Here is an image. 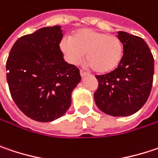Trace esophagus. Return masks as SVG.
Returning <instances> with one entry per match:
<instances>
[{
  "label": "esophagus",
  "instance_id": "esophagus-1",
  "mask_svg": "<svg viewBox=\"0 0 158 158\" xmlns=\"http://www.w3.org/2000/svg\"><path fill=\"white\" fill-rule=\"evenodd\" d=\"M80 74H81L82 77H85V76H87V75H88V73H86V72H85V71H83V70L80 71Z\"/></svg>",
  "mask_w": 158,
  "mask_h": 158
}]
</instances>
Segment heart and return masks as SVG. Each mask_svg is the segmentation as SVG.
<instances>
[{
	"mask_svg": "<svg viewBox=\"0 0 158 158\" xmlns=\"http://www.w3.org/2000/svg\"><path fill=\"white\" fill-rule=\"evenodd\" d=\"M60 49L65 59L73 64L80 62L86 53L88 65L99 73L113 71L123 56V45L118 37L93 28H81L72 38L64 37Z\"/></svg>",
	"mask_w": 158,
	"mask_h": 158,
	"instance_id": "obj_1",
	"label": "heart"
}]
</instances>
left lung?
Wrapping results in <instances>:
<instances>
[{"mask_svg": "<svg viewBox=\"0 0 158 158\" xmlns=\"http://www.w3.org/2000/svg\"><path fill=\"white\" fill-rule=\"evenodd\" d=\"M123 45V56L110 73L96 75L98 89L96 105L102 112L114 117L136 113L150 94L154 75V58L148 44L139 37L118 31Z\"/></svg>", "mask_w": 158, "mask_h": 158, "instance_id": "8db88e82", "label": "left lung"}]
</instances>
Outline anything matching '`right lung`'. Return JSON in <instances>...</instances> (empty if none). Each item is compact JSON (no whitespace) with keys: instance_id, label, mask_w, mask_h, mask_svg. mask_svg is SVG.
I'll list each match as a JSON object with an SVG mask.
<instances>
[{"instance_id":"add662e5","label":"right lung","mask_w":158,"mask_h":158,"mask_svg":"<svg viewBox=\"0 0 158 158\" xmlns=\"http://www.w3.org/2000/svg\"><path fill=\"white\" fill-rule=\"evenodd\" d=\"M60 26L40 28L14 43L6 63L10 95L28 118L40 122L62 117L71 106L79 69L64 59Z\"/></svg>"}]
</instances>
